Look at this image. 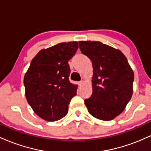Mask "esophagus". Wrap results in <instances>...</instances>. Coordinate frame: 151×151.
I'll return each instance as SVG.
<instances>
[{
    "instance_id": "obj_1",
    "label": "esophagus",
    "mask_w": 151,
    "mask_h": 151,
    "mask_svg": "<svg viewBox=\"0 0 151 151\" xmlns=\"http://www.w3.org/2000/svg\"><path fill=\"white\" fill-rule=\"evenodd\" d=\"M78 84H79V86H82L83 84H84V81H79V82L78 83Z\"/></svg>"
}]
</instances>
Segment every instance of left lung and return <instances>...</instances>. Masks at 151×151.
<instances>
[{"label": "left lung", "instance_id": "left-lung-1", "mask_svg": "<svg viewBox=\"0 0 151 151\" xmlns=\"http://www.w3.org/2000/svg\"><path fill=\"white\" fill-rule=\"evenodd\" d=\"M79 45L93 66V92L84 101L88 111L100 120H112L132 97L133 70L119 50L96 41H79Z\"/></svg>", "mask_w": 151, "mask_h": 151}]
</instances>
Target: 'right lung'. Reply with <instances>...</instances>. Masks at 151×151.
Returning a JSON list of instances; mask_svg holds the SVG:
<instances>
[{"label":"right lung","instance_id":"add662e5","mask_svg":"<svg viewBox=\"0 0 151 151\" xmlns=\"http://www.w3.org/2000/svg\"><path fill=\"white\" fill-rule=\"evenodd\" d=\"M77 42H62L42 49L32 60L24 76L25 97L33 111L47 121L65 116L77 86L70 83L68 61L78 49Z\"/></svg>","mask_w":151,"mask_h":151}]
</instances>
